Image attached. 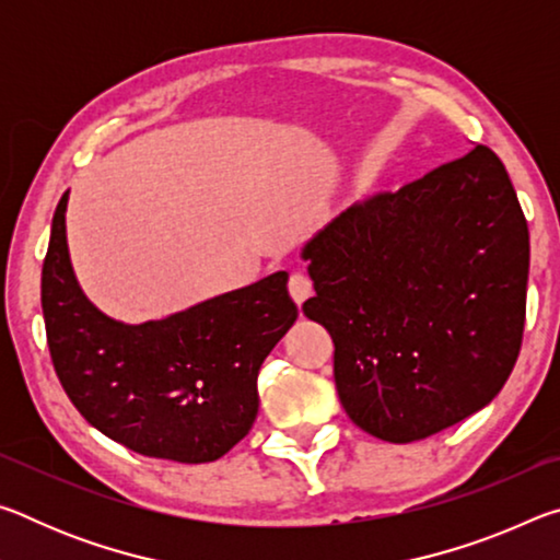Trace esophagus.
I'll list each match as a JSON object with an SVG mask.
<instances>
[{
  "label": "esophagus",
  "instance_id": "obj_1",
  "mask_svg": "<svg viewBox=\"0 0 560 560\" xmlns=\"http://www.w3.org/2000/svg\"><path fill=\"white\" fill-rule=\"evenodd\" d=\"M289 293H291V299L301 306V303L306 301L311 293H314V283H311V279L306 277V273L293 271L291 279H289Z\"/></svg>",
  "mask_w": 560,
  "mask_h": 560
}]
</instances>
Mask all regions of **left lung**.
I'll list each match as a JSON object with an SVG mask.
<instances>
[{"label": "left lung", "mask_w": 560, "mask_h": 560, "mask_svg": "<svg viewBox=\"0 0 560 560\" xmlns=\"http://www.w3.org/2000/svg\"><path fill=\"white\" fill-rule=\"evenodd\" d=\"M334 338L340 405L377 440H424L487 407L514 371L528 226L506 167L477 145L303 244Z\"/></svg>", "instance_id": "8db88e82"}]
</instances>
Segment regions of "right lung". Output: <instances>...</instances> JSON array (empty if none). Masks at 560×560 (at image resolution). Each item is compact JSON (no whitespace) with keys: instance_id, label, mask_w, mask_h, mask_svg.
<instances>
[{"instance_id":"add662e5","label":"right lung","mask_w":560,"mask_h":560,"mask_svg":"<svg viewBox=\"0 0 560 560\" xmlns=\"http://www.w3.org/2000/svg\"><path fill=\"white\" fill-rule=\"evenodd\" d=\"M63 192L42 269L56 375L89 424L145 457L214 462L252 430L257 375L299 318L287 271L175 314L126 324L83 293L66 242Z\"/></svg>"}]
</instances>
